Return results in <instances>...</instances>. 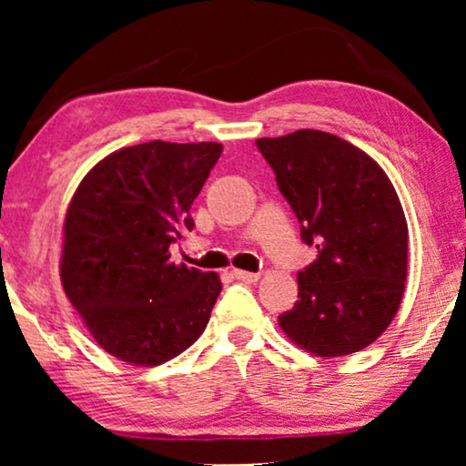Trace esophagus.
Segmentation results:
<instances>
[{"mask_svg":"<svg viewBox=\"0 0 466 466\" xmlns=\"http://www.w3.org/2000/svg\"><path fill=\"white\" fill-rule=\"evenodd\" d=\"M231 278L239 279V282H257V279H258V273H252V271H241V269H233V271H231Z\"/></svg>","mask_w":466,"mask_h":466,"instance_id":"obj_1","label":"esophagus"}]
</instances>
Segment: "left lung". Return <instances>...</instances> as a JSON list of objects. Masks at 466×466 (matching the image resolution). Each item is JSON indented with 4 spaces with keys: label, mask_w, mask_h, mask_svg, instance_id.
I'll return each mask as SVG.
<instances>
[{
    "label": "left lung",
    "mask_w": 466,
    "mask_h": 466,
    "mask_svg": "<svg viewBox=\"0 0 466 466\" xmlns=\"http://www.w3.org/2000/svg\"><path fill=\"white\" fill-rule=\"evenodd\" d=\"M257 148L318 258L299 271V301L279 316L316 356L367 348L397 314L407 278V222L384 169L346 139L316 129L260 137Z\"/></svg>",
    "instance_id": "left-lung-1"
}]
</instances>
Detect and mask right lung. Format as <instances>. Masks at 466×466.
<instances>
[{"label": "right lung", "mask_w": 466, "mask_h": 466, "mask_svg": "<svg viewBox=\"0 0 466 466\" xmlns=\"http://www.w3.org/2000/svg\"><path fill=\"white\" fill-rule=\"evenodd\" d=\"M222 155L216 142H146L85 176L66 216L61 282L106 352L155 367L199 339L222 284L176 265L169 246L193 231L190 206Z\"/></svg>", "instance_id": "right-lung-1"}]
</instances>
